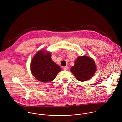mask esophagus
I'll return each mask as SVG.
<instances>
[{
  "label": "esophagus",
  "mask_w": 122,
  "mask_h": 122,
  "mask_svg": "<svg viewBox=\"0 0 122 122\" xmlns=\"http://www.w3.org/2000/svg\"><path fill=\"white\" fill-rule=\"evenodd\" d=\"M63 69H64V70L67 71V70H68L69 69V68H68V66H66V67H64L63 68Z\"/></svg>",
  "instance_id": "1"
}]
</instances>
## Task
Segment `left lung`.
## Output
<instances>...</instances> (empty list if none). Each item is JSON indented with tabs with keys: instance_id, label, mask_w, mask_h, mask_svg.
Listing matches in <instances>:
<instances>
[{
	"instance_id": "left-lung-1",
	"label": "left lung",
	"mask_w": 122,
	"mask_h": 122,
	"mask_svg": "<svg viewBox=\"0 0 122 122\" xmlns=\"http://www.w3.org/2000/svg\"><path fill=\"white\" fill-rule=\"evenodd\" d=\"M95 62L91 58L83 56L78 57L75 61L74 65L71 69L77 80L84 82L89 80L96 71Z\"/></svg>"
}]
</instances>
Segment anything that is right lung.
Instances as JSON below:
<instances>
[{"label": "right lung", "mask_w": 122, "mask_h": 122, "mask_svg": "<svg viewBox=\"0 0 122 122\" xmlns=\"http://www.w3.org/2000/svg\"><path fill=\"white\" fill-rule=\"evenodd\" d=\"M30 69L35 78L44 83L53 80L61 71L59 66L52 60L51 53L45 54V51L42 50L39 51L33 58Z\"/></svg>", "instance_id": "add662e5"}]
</instances>
